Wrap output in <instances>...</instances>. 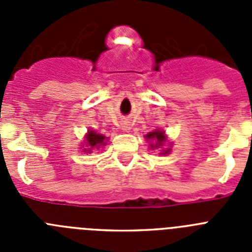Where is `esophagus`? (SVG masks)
Returning a JSON list of instances; mask_svg holds the SVG:
<instances>
[{"label": "esophagus", "mask_w": 252, "mask_h": 252, "mask_svg": "<svg viewBox=\"0 0 252 252\" xmlns=\"http://www.w3.org/2000/svg\"><path fill=\"white\" fill-rule=\"evenodd\" d=\"M121 127H122V130L128 131V130H130V122H128V121H124L121 124Z\"/></svg>", "instance_id": "34e87169"}]
</instances>
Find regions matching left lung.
<instances>
[{
    "label": "left lung",
    "instance_id": "obj_1",
    "mask_svg": "<svg viewBox=\"0 0 252 252\" xmlns=\"http://www.w3.org/2000/svg\"><path fill=\"white\" fill-rule=\"evenodd\" d=\"M145 137H146V139H150V140L151 139H155V141H157V145H155V148H159V146H161L162 144L165 142V136H164V132H162V131H159V130L154 131V132L148 133V135H146ZM151 148H154V146L151 145ZM169 150H170V149H169ZM169 150L162 151V153L168 154Z\"/></svg>",
    "mask_w": 252,
    "mask_h": 252
}]
</instances>
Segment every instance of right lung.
I'll use <instances>...</instances> for the list:
<instances>
[{"label": "right lung", "instance_id": "obj_1", "mask_svg": "<svg viewBox=\"0 0 252 252\" xmlns=\"http://www.w3.org/2000/svg\"><path fill=\"white\" fill-rule=\"evenodd\" d=\"M104 139L106 137L103 135H99V133L93 132V131H90V132L87 133V144H88V146H91L90 149L99 148V145H106L104 144Z\"/></svg>", "mask_w": 252, "mask_h": 252}]
</instances>
